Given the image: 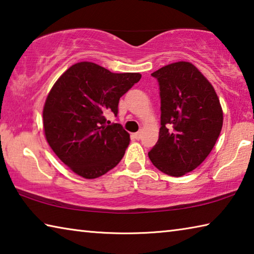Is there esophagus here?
I'll use <instances>...</instances> for the list:
<instances>
[{
  "instance_id": "1",
  "label": "esophagus",
  "mask_w": 254,
  "mask_h": 254,
  "mask_svg": "<svg viewBox=\"0 0 254 254\" xmlns=\"http://www.w3.org/2000/svg\"><path fill=\"white\" fill-rule=\"evenodd\" d=\"M133 136H134L136 140H140L141 137H142V132H141V131L140 132H136V133H134V134H133Z\"/></svg>"
}]
</instances>
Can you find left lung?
I'll return each mask as SVG.
<instances>
[{
    "label": "left lung",
    "instance_id": "obj_1",
    "mask_svg": "<svg viewBox=\"0 0 254 254\" xmlns=\"http://www.w3.org/2000/svg\"><path fill=\"white\" fill-rule=\"evenodd\" d=\"M158 80L161 127L149 151L153 166L180 177L212 151L223 126V111L212 84L190 63L178 62L151 74Z\"/></svg>",
    "mask_w": 254,
    "mask_h": 254
}]
</instances>
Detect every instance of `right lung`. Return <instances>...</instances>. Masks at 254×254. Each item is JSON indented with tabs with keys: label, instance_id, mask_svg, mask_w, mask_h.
<instances>
[{
	"label": "right lung",
	"instance_id": "right-lung-1",
	"mask_svg": "<svg viewBox=\"0 0 254 254\" xmlns=\"http://www.w3.org/2000/svg\"><path fill=\"white\" fill-rule=\"evenodd\" d=\"M140 78L139 72L115 74L81 62L56 81L42 113L45 134L53 151L75 174L94 179L121 161L130 134L121 124H106L105 115L117 117L120 98Z\"/></svg>",
	"mask_w": 254,
	"mask_h": 254
}]
</instances>
